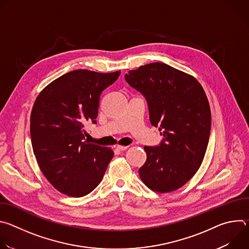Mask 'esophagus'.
Here are the masks:
<instances>
[{"mask_svg": "<svg viewBox=\"0 0 249 249\" xmlns=\"http://www.w3.org/2000/svg\"><path fill=\"white\" fill-rule=\"evenodd\" d=\"M128 147L127 146H116V150H118V151H125L126 149H127Z\"/></svg>", "mask_w": 249, "mask_h": 249, "instance_id": "1", "label": "esophagus"}]
</instances>
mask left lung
<instances>
[{
  "instance_id": "obj_1",
  "label": "left lung",
  "mask_w": 249,
  "mask_h": 249,
  "mask_svg": "<svg viewBox=\"0 0 249 249\" xmlns=\"http://www.w3.org/2000/svg\"><path fill=\"white\" fill-rule=\"evenodd\" d=\"M147 100L150 121L163 136L145 146L147 160L139 174L150 189L166 193L183 186L199 169L209 142L211 110L195 78L163 63H151L125 75Z\"/></svg>"
}]
</instances>
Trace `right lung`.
Returning a JSON list of instances; mask_svg holds the SVG:
<instances>
[{"mask_svg":"<svg viewBox=\"0 0 249 249\" xmlns=\"http://www.w3.org/2000/svg\"><path fill=\"white\" fill-rule=\"evenodd\" d=\"M89 70L69 72L37 96L30 116L35 158L48 181L72 197L90 193L101 181L113 151L85 141L86 124L96 123L103 89L119 77Z\"/></svg>","mask_w":249,"mask_h":249,"instance_id":"right-lung-1","label":"right lung"}]
</instances>
